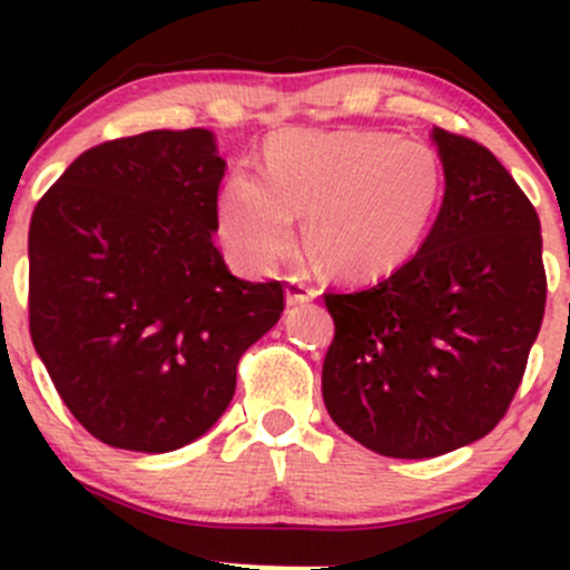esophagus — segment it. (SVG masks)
Here are the masks:
<instances>
[{
    "label": "esophagus",
    "instance_id": "34e87169",
    "mask_svg": "<svg viewBox=\"0 0 570 570\" xmlns=\"http://www.w3.org/2000/svg\"><path fill=\"white\" fill-rule=\"evenodd\" d=\"M317 297V289L308 286L303 278H286V306H303Z\"/></svg>",
    "mask_w": 570,
    "mask_h": 570
}]
</instances>
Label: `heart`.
I'll use <instances>...</instances> for the list:
<instances>
[{"mask_svg": "<svg viewBox=\"0 0 570 570\" xmlns=\"http://www.w3.org/2000/svg\"><path fill=\"white\" fill-rule=\"evenodd\" d=\"M444 200V165L422 140L372 129H292L264 140L262 176L237 170L217 193V232L234 262L269 269L306 243L342 278H381L428 237Z\"/></svg>", "mask_w": 570, "mask_h": 570, "instance_id": "obj_1", "label": "heart"}]
</instances>
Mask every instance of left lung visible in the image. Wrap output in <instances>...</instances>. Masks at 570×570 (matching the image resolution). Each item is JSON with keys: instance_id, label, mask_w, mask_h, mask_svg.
<instances>
[{"instance_id": "1", "label": "left lung", "mask_w": 570, "mask_h": 570, "mask_svg": "<svg viewBox=\"0 0 570 570\" xmlns=\"http://www.w3.org/2000/svg\"><path fill=\"white\" fill-rule=\"evenodd\" d=\"M444 200L428 239L386 281L327 292L322 400L386 458L444 455L508 411L546 308L538 212L480 142L435 126Z\"/></svg>"}]
</instances>
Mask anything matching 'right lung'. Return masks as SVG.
Returning <instances> with one entry per match:
<instances>
[{
	"instance_id": "right-lung-1",
	"label": "right lung",
	"mask_w": 570,
	"mask_h": 570,
	"mask_svg": "<svg viewBox=\"0 0 570 570\" xmlns=\"http://www.w3.org/2000/svg\"><path fill=\"white\" fill-rule=\"evenodd\" d=\"M226 159L209 129L79 154L30 223V333L57 394L109 446L174 452L226 413L237 364L284 312L212 237Z\"/></svg>"
}]
</instances>
